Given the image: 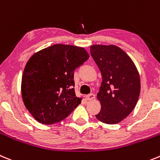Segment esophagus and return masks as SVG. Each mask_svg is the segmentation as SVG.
I'll return each mask as SVG.
<instances>
[{
    "label": "esophagus",
    "instance_id": "obj_1",
    "mask_svg": "<svg viewBox=\"0 0 160 160\" xmlns=\"http://www.w3.org/2000/svg\"><path fill=\"white\" fill-rule=\"evenodd\" d=\"M86 99H87L88 100H93V99H95V95L93 94V93H90V94H88L86 96Z\"/></svg>",
    "mask_w": 160,
    "mask_h": 160
}]
</instances>
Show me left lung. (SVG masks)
<instances>
[{
	"instance_id": "obj_1",
	"label": "left lung",
	"mask_w": 160,
	"mask_h": 160,
	"mask_svg": "<svg viewBox=\"0 0 160 160\" xmlns=\"http://www.w3.org/2000/svg\"><path fill=\"white\" fill-rule=\"evenodd\" d=\"M91 55L102 75L97 93L101 110L96 115L100 121L114 124L129 116L140 93V79L136 65L123 50L116 45L96 44Z\"/></svg>"
}]
</instances>
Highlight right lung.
<instances>
[{"label": "right lung", "mask_w": 160, "mask_h": 160, "mask_svg": "<svg viewBox=\"0 0 160 160\" xmlns=\"http://www.w3.org/2000/svg\"><path fill=\"white\" fill-rule=\"evenodd\" d=\"M89 58L81 47L57 44L32 56L21 80L23 102L36 120L53 124L65 119L81 102L73 87L74 71Z\"/></svg>", "instance_id": "obj_1"}]
</instances>
